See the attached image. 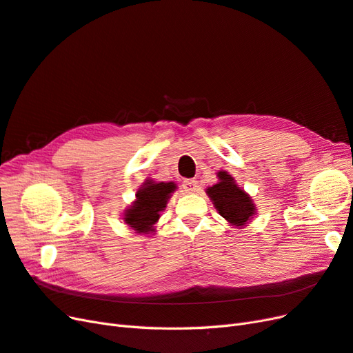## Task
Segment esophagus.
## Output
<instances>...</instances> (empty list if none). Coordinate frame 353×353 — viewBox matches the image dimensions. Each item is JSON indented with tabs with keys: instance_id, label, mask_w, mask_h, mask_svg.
<instances>
[{
	"instance_id": "1",
	"label": "esophagus",
	"mask_w": 353,
	"mask_h": 353,
	"mask_svg": "<svg viewBox=\"0 0 353 353\" xmlns=\"http://www.w3.org/2000/svg\"><path fill=\"white\" fill-rule=\"evenodd\" d=\"M198 180L195 179H188V180H183V189L186 190V192L189 194H194L198 190Z\"/></svg>"
}]
</instances>
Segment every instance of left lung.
Listing matches in <instances>:
<instances>
[{"label": "left lung", "instance_id": "1", "mask_svg": "<svg viewBox=\"0 0 353 353\" xmlns=\"http://www.w3.org/2000/svg\"><path fill=\"white\" fill-rule=\"evenodd\" d=\"M219 182L213 186H208L205 192L213 203L217 213L223 217L230 226L244 228L256 216L257 207L254 201L239 188L232 174L228 171L220 170L217 173Z\"/></svg>", "mask_w": 353, "mask_h": 353}]
</instances>
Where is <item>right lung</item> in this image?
Segmentation results:
<instances>
[{"mask_svg": "<svg viewBox=\"0 0 353 353\" xmlns=\"http://www.w3.org/2000/svg\"><path fill=\"white\" fill-rule=\"evenodd\" d=\"M177 189L174 182H155L146 179L136 192V199L123 213V221L139 235H154L161 211L167 207L171 194Z\"/></svg>", "mask_w": 353, "mask_h": 353, "instance_id": "add662e5", "label": "right lung"}]
</instances>
